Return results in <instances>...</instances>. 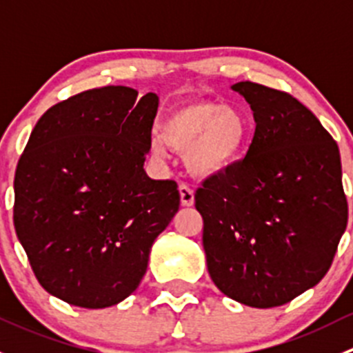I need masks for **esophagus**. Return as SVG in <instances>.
<instances>
[{
	"label": "esophagus",
	"instance_id": "esophagus-1",
	"mask_svg": "<svg viewBox=\"0 0 353 353\" xmlns=\"http://www.w3.org/2000/svg\"><path fill=\"white\" fill-rule=\"evenodd\" d=\"M179 196L181 205L183 206H193L194 205V193L188 184H181L179 186Z\"/></svg>",
	"mask_w": 353,
	"mask_h": 353
}]
</instances>
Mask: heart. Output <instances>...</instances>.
I'll return each mask as SVG.
<instances>
[{
    "label": "heart",
    "instance_id": "heart-1",
    "mask_svg": "<svg viewBox=\"0 0 353 353\" xmlns=\"http://www.w3.org/2000/svg\"><path fill=\"white\" fill-rule=\"evenodd\" d=\"M152 141V154L167 159V148L186 152L196 177L210 179L225 172L248 141L249 121L239 108L215 101H186L167 110Z\"/></svg>",
    "mask_w": 353,
    "mask_h": 353
}]
</instances>
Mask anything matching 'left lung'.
I'll return each mask as SVG.
<instances>
[{"label": "left lung", "mask_w": 353, "mask_h": 353, "mask_svg": "<svg viewBox=\"0 0 353 353\" xmlns=\"http://www.w3.org/2000/svg\"><path fill=\"white\" fill-rule=\"evenodd\" d=\"M256 121L243 160L194 194L213 283L249 307L283 305L321 282L347 229L336 141L285 92L234 83Z\"/></svg>", "instance_id": "obj_1"}]
</instances>
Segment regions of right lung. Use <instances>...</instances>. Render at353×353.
Listing matches in <instances>:
<instances>
[{"instance_id":"obj_1","label":"right lung","mask_w":353,"mask_h":353,"mask_svg":"<svg viewBox=\"0 0 353 353\" xmlns=\"http://www.w3.org/2000/svg\"><path fill=\"white\" fill-rule=\"evenodd\" d=\"M81 92L46 110L15 172L13 223L39 283L71 305L119 304L179 210L174 181L143 169L159 97Z\"/></svg>"}]
</instances>
